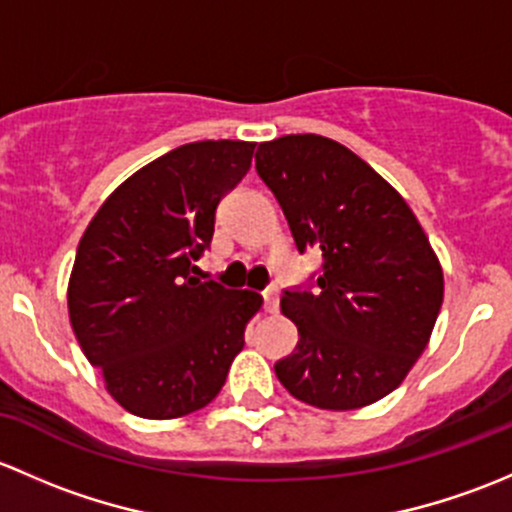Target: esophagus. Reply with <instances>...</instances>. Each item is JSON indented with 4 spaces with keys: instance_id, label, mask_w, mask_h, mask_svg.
Segmentation results:
<instances>
[{
    "instance_id": "1",
    "label": "esophagus",
    "mask_w": 512,
    "mask_h": 512,
    "mask_svg": "<svg viewBox=\"0 0 512 512\" xmlns=\"http://www.w3.org/2000/svg\"><path fill=\"white\" fill-rule=\"evenodd\" d=\"M278 288L276 286H271V288H266V291H263V308H266V313H276L278 310Z\"/></svg>"
}]
</instances>
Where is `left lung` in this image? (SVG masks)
Masks as SVG:
<instances>
[{
    "mask_svg": "<svg viewBox=\"0 0 512 512\" xmlns=\"http://www.w3.org/2000/svg\"><path fill=\"white\" fill-rule=\"evenodd\" d=\"M256 170L286 214L298 251L325 258L318 291H286L298 328L276 377L300 402L350 412L399 387L429 345L444 268L402 194L323 135L261 142Z\"/></svg>",
    "mask_w": 512,
    "mask_h": 512,
    "instance_id": "left-lung-1",
    "label": "left lung"
}]
</instances>
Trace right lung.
Here are the masks:
<instances>
[{
    "label": "right lung",
    "mask_w": 512,
    "mask_h": 512,
    "mask_svg": "<svg viewBox=\"0 0 512 512\" xmlns=\"http://www.w3.org/2000/svg\"><path fill=\"white\" fill-rule=\"evenodd\" d=\"M256 142L202 140L140 167L100 204L68 278L83 355L125 412L177 419L221 392L261 310L254 291L202 283L219 199L249 172Z\"/></svg>",
    "instance_id": "1"
}]
</instances>
